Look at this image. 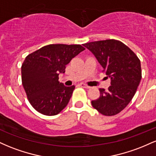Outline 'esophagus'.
<instances>
[{
    "label": "esophagus",
    "mask_w": 156,
    "mask_h": 156,
    "mask_svg": "<svg viewBox=\"0 0 156 156\" xmlns=\"http://www.w3.org/2000/svg\"><path fill=\"white\" fill-rule=\"evenodd\" d=\"M80 86L81 87H83V88H85V89H89V88H90V87H89V86L86 85L85 83H80Z\"/></svg>",
    "instance_id": "obj_1"
}]
</instances>
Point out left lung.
<instances>
[{"instance_id": "8db88e82", "label": "left lung", "mask_w": 156, "mask_h": 156, "mask_svg": "<svg viewBox=\"0 0 156 156\" xmlns=\"http://www.w3.org/2000/svg\"><path fill=\"white\" fill-rule=\"evenodd\" d=\"M103 67L111 79L108 90L100 89L101 95L92 105L105 116L122 111L136 92L141 79L140 60L128 46L115 39L83 44Z\"/></svg>"}]
</instances>
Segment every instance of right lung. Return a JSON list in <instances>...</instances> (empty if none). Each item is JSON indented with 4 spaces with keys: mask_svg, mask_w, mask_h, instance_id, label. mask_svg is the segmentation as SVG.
Wrapping results in <instances>:
<instances>
[{
    "mask_svg": "<svg viewBox=\"0 0 156 156\" xmlns=\"http://www.w3.org/2000/svg\"><path fill=\"white\" fill-rule=\"evenodd\" d=\"M84 50L80 44H48L27 55L21 67L22 83L37 112L53 116L67 106L75 86L60 83L58 75L65 73L66 65Z\"/></svg>",
    "mask_w": 156,
    "mask_h": 156,
    "instance_id": "1",
    "label": "right lung"
}]
</instances>
